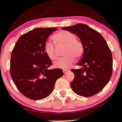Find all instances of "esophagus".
Masks as SVG:
<instances>
[{
  "label": "esophagus",
  "mask_w": 122,
  "mask_h": 122,
  "mask_svg": "<svg viewBox=\"0 0 122 122\" xmlns=\"http://www.w3.org/2000/svg\"><path fill=\"white\" fill-rule=\"evenodd\" d=\"M68 72H69V71H68V70H66V69L63 70V72H64V73L65 74H65H66Z\"/></svg>",
  "instance_id": "esophagus-1"
}]
</instances>
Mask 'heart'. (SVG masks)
I'll list each match as a JSON object with an SVG mask.
<instances>
[{"instance_id": "heart-1", "label": "heart", "mask_w": 122, "mask_h": 122, "mask_svg": "<svg viewBox=\"0 0 122 122\" xmlns=\"http://www.w3.org/2000/svg\"><path fill=\"white\" fill-rule=\"evenodd\" d=\"M53 42L57 47H65L64 55L65 56L54 64L56 68L67 69L73 64L75 57L77 59L83 55V43L77 39L76 36L68 31L62 30L56 33L52 37ZM45 52L51 60H56L58 57L57 49L53 43L47 42L44 46Z\"/></svg>"}]
</instances>
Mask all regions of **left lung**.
I'll return each instance as SVG.
<instances>
[{"label":"left lung","instance_id":"8db88e82","mask_svg":"<svg viewBox=\"0 0 122 122\" xmlns=\"http://www.w3.org/2000/svg\"><path fill=\"white\" fill-rule=\"evenodd\" d=\"M62 29L74 33L83 43L79 69H72L75 79L71 83L74 92L84 97L93 96L101 91L112 73V56L106 40L99 32L87 25L79 23Z\"/></svg>","mask_w":122,"mask_h":122}]
</instances>
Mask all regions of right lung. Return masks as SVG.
<instances>
[{"label":"right lung","instance_id":"1","mask_svg":"<svg viewBox=\"0 0 122 122\" xmlns=\"http://www.w3.org/2000/svg\"><path fill=\"white\" fill-rule=\"evenodd\" d=\"M57 27L37 28L21 36L12 51L10 75L22 95L32 100H41L50 95L58 78L60 68L48 70L52 65L45 52L47 38Z\"/></svg>","mask_w":122,"mask_h":122}]
</instances>
